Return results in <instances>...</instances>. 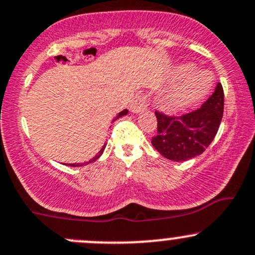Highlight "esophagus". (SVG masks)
Instances as JSON below:
<instances>
[{
  "instance_id": "esophagus-1",
  "label": "esophagus",
  "mask_w": 255,
  "mask_h": 255,
  "mask_svg": "<svg viewBox=\"0 0 255 255\" xmlns=\"http://www.w3.org/2000/svg\"><path fill=\"white\" fill-rule=\"evenodd\" d=\"M146 106H148V100H146L145 95H136L130 103V110L134 114H138V112L145 110Z\"/></svg>"
}]
</instances>
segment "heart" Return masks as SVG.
Masks as SVG:
<instances>
[{
    "label": "heart",
    "mask_w": 255,
    "mask_h": 255,
    "mask_svg": "<svg viewBox=\"0 0 255 255\" xmlns=\"http://www.w3.org/2000/svg\"><path fill=\"white\" fill-rule=\"evenodd\" d=\"M191 71L192 67L181 66L176 69L175 76L177 78H181ZM211 83H213V79L209 73L204 71L194 72L162 96V105L170 111H179V110L192 106L208 94Z\"/></svg>",
    "instance_id": "b5f03b06"
}]
</instances>
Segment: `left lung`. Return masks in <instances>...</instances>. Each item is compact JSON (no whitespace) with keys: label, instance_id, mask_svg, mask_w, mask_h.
Wrapping results in <instances>:
<instances>
[{"label":"left lung","instance_id":"obj_1","mask_svg":"<svg viewBox=\"0 0 255 255\" xmlns=\"http://www.w3.org/2000/svg\"><path fill=\"white\" fill-rule=\"evenodd\" d=\"M157 133L151 144L163 157L187 161L203 154L211 144L224 115V89L216 85L213 95L202 107L182 116H167L155 111Z\"/></svg>","mask_w":255,"mask_h":255}]
</instances>
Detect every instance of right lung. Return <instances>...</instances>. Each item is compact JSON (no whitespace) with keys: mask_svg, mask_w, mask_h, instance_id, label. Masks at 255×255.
Listing matches in <instances>:
<instances>
[{"mask_svg":"<svg viewBox=\"0 0 255 255\" xmlns=\"http://www.w3.org/2000/svg\"><path fill=\"white\" fill-rule=\"evenodd\" d=\"M128 114V110H123V111H121L119 115H117L116 117H115L114 119V121H116V120H119L120 117H122V116H125V115H127ZM105 146H106V144H104V146L103 148H101V150L100 151L98 152V154L95 155V156L93 157L92 160H90L89 162H84V163H68V166H74V167H76V166H84V165H87V163H90V162H93V161H95V160H98L99 157L101 156V155H103V152H104V150H105Z\"/></svg>","mask_w":255,"mask_h":255,"instance_id":"1","label":"right lung"}]
</instances>
